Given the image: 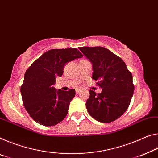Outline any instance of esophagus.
I'll list each match as a JSON object with an SVG mask.
<instances>
[{"instance_id":"1","label":"esophagus","mask_w":158,"mask_h":158,"mask_svg":"<svg viewBox=\"0 0 158 158\" xmlns=\"http://www.w3.org/2000/svg\"><path fill=\"white\" fill-rule=\"evenodd\" d=\"M75 91H76V94H79V93L80 92V91H81V89H76V90H75Z\"/></svg>"}]
</instances>
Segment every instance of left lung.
I'll list each match as a JSON object with an SVG mask.
<instances>
[{"label": "left lung", "instance_id": "obj_1", "mask_svg": "<svg viewBox=\"0 0 158 158\" xmlns=\"http://www.w3.org/2000/svg\"><path fill=\"white\" fill-rule=\"evenodd\" d=\"M79 49L91 62L92 79L102 92L90 90L86 106L89 114L97 121L109 123L128 109L134 94L131 72L124 62L103 47H81Z\"/></svg>", "mask_w": 158, "mask_h": 158}]
</instances>
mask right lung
Returning a JSON list of instances; mask_svg holds the SVG:
<instances>
[{
    "label": "right lung",
    "mask_w": 158,
    "mask_h": 158,
    "mask_svg": "<svg viewBox=\"0 0 158 158\" xmlns=\"http://www.w3.org/2000/svg\"><path fill=\"white\" fill-rule=\"evenodd\" d=\"M83 56L77 48L52 49L40 56L24 74L21 86L23 105L35 122L53 126L64 119L75 91L53 88L56 77H61L67 62Z\"/></svg>",
    "instance_id": "obj_1"
}]
</instances>
